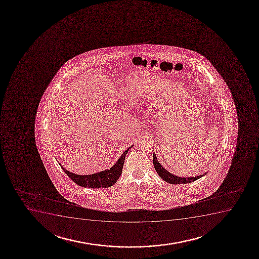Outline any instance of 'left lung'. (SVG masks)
<instances>
[{"label": "left lung", "mask_w": 259, "mask_h": 259, "mask_svg": "<svg viewBox=\"0 0 259 259\" xmlns=\"http://www.w3.org/2000/svg\"><path fill=\"white\" fill-rule=\"evenodd\" d=\"M152 162H153V165H154L157 174L159 175L162 180H164L165 182L169 183V184H172V185H180V184L194 182L195 180L200 179L206 174H202L200 176L191 177V178H181V177L176 176V175L169 172L168 170H165L162 166L160 163L158 161L155 153H153V156H152Z\"/></svg>", "instance_id": "1"}]
</instances>
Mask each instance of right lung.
I'll use <instances>...</instances> for the list:
<instances>
[{
	"instance_id": "1",
	"label": "right lung",
	"mask_w": 259,
	"mask_h": 259,
	"mask_svg": "<svg viewBox=\"0 0 259 259\" xmlns=\"http://www.w3.org/2000/svg\"><path fill=\"white\" fill-rule=\"evenodd\" d=\"M131 147L132 146H130L126 151L123 152V154L119 157L118 161L116 162L112 167L97 174H91V175H78L66 170L61 164V167L64 170L65 174H67V176L79 186H82L85 188V187L94 189L107 188L113 186L117 182V180H119V176L121 175L122 168L125 162V156Z\"/></svg>"
}]
</instances>
